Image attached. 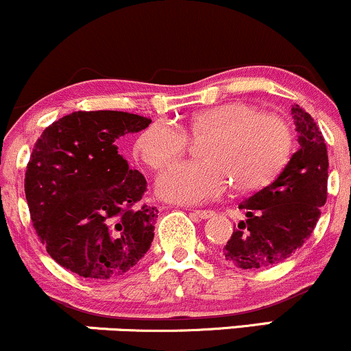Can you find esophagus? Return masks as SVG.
I'll return each mask as SVG.
<instances>
[{"label":"esophagus","mask_w":351,"mask_h":351,"mask_svg":"<svg viewBox=\"0 0 351 351\" xmlns=\"http://www.w3.org/2000/svg\"><path fill=\"white\" fill-rule=\"evenodd\" d=\"M193 215H195V217L202 218V219H208V218L213 217L215 211H211V210H195Z\"/></svg>","instance_id":"34e87169"}]
</instances>
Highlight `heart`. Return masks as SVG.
Here are the masks:
<instances>
[{
    "label": "heart",
    "instance_id": "heart-1",
    "mask_svg": "<svg viewBox=\"0 0 351 351\" xmlns=\"http://www.w3.org/2000/svg\"><path fill=\"white\" fill-rule=\"evenodd\" d=\"M186 132L203 143L206 161H183L158 178V193L183 205L211 202L232 180L241 191L271 182L285 167L293 146L290 126L248 103H225L191 117ZM175 123L158 119L136 141V153L152 169H163L186 152L188 134Z\"/></svg>",
    "mask_w": 351,
    "mask_h": 351
}]
</instances>
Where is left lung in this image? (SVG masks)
<instances>
[{
  "mask_svg": "<svg viewBox=\"0 0 351 351\" xmlns=\"http://www.w3.org/2000/svg\"><path fill=\"white\" fill-rule=\"evenodd\" d=\"M300 148L278 178L240 203L238 223L223 248L234 267L267 268L291 256L313 233L326 202L328 155L325 138L300 105L291 106Z\"/></svg>",
  "mask_w": 351,
  "mask_h": 351,
  "instance_id": "obj_1",
  "label": "left lung"
}]
</instances>
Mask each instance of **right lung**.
Here are the masks:
<instances>
[{
  "mask_svg": "<svg viewBox=\"0 0 351 351\" xmlns=\"http://www.w3.org/2000/svg\"><path fill=\"white\" fill-rule=\"evenodd\" d=\"M149 123L125 111H75L34 145L25 175L33 226L48 255L83 278L123 275L152 246L158 210L140 203L148 184L117 146Z\"/></svg>",
  "mask_w": 351,
  "mask_h": 351,
  "instance_id": "right-lung-1",
  "label": "right lung"
}]
</instances>
